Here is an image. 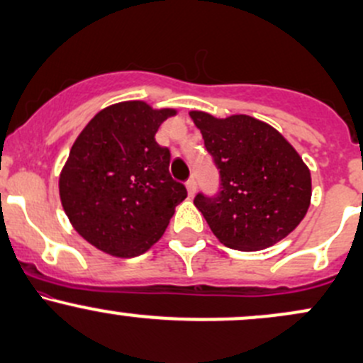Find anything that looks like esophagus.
Masks as SVG:
<instances>
[{"instance_id":"34e87169","label":"esophagus","mask_w":363,"mask_h":363,"mask_svg":"<svg viewBox=\"0 0 363 363\" xmlns=\"http://www.w3.org/2000/svg\"><path fill=\"white\" fill-rule=\"evenodd\" d=\"M186 187H187V194H189V196H194V194H196V179H194V177H189V179H187Z\"/></svg>"}]
</instances>
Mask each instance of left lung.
Wrapping results in <instances>:
<instances>
[{
    "instance_id": "8db88e82",
    "label": "left lung",
    "mask_w": 363,
    "mask_h": 363,
    "mask_svg": "<svg viewBox=\"0 0 363 363\" xmlns=\"http://www.w3.org/2000/svg\"><path fill=\"white\" fill-rule=\"evenodd\" d=\"M189 116L220 174L218 193L194 198L216 239L239 251L285 239L311 205V172L301 155L277 129L251 116Z\"/></svg>"
}]
</instances>
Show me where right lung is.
<instances>
[{
    "label": "right lung",
    "mask_w": 363,
    "mask_h": 363,
    "mask_svg": "<svg viewBox=\"0 0 363 363\" xmlns=\"http://www.w3.org/2000/svg\"><path fill=\"white\" fill-rule=\"evenodd\" d=\"M174 109L141 101L106 107L73 143L60 176L62 208L86 242L135 257L160 239L187 196L169 172L170 152L155 133Z\"/></svg>",
    "instance_id": "add662e5"
}]
</instances>
